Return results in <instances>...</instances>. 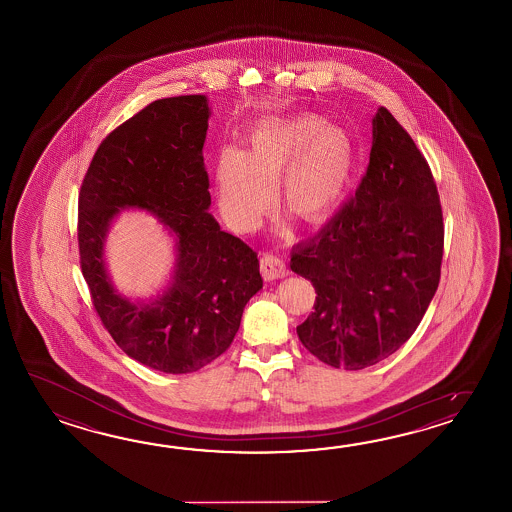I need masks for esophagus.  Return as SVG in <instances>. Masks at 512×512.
<instances>
[{
	"label": "esophagus",
	"mask_w": 512,
	"mask_h": 512,
	"mask_svg": "<svg viewBox=\"0 0 512 512\" xmlns=\"http://www.w3.org/2000/svg\"><path fill=\"white\" fill-rule=\"evenodd\" d=\"M260 265L261 274H263L265 280H278V278H283V276L289 274L287 269H285V263H283L282 258L278 254H274V252L263 254Z\"/></svg>",
	"instance_id": "esophagus-1"
}]
</instances>
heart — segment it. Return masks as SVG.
<instances>
[{"label": "heart", "instance_id": "1", "mask_svg": "<svg viewBox=\"0 0 512 512\" xmlns=\"http://www.w3.org/2000/svg\"><path fill=\"white\" fill-rule=\"evenodd\" d=\"M353 172L348 133L315 113L260 119L243 152L223 148L216 161L221 214L236 229L258 223L278 185L280 207L305 223H320L342 203Z\"/></svg>", "mask_w": 512, "mask_h": 512}]
</instances>
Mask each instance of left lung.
Segmentation results:
<instances>
[{"instance_id":"8db88e82","label":"left lung","mask_w":512,"mask_h":512,"mask_svg":"<svg viewBox=\"0 0 512 512\" xmlns=\"http://www.w3.org/2000/svg\"><path fill=\"white\" fill-rule=\"evenodd\" d=\"M370 164L355 196L313 240L291 251V271L313 283L315 311L296 327L316 359L364 370L414 335L443 260V212L412 137L377 109Z\"/></svg>"}]
</instances>
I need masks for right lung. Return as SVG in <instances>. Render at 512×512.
Segmentation results:
<instances>
[{"instance_id": "right-lung-1", "label": "right lung", "mask_w": 512, "mask_h": 512, "mask_svg": "<svg viewBox=\"0 0 512 512\" xmlns=\"http://www.w3.org/2000/svg\"><path fill=\"white\" fill-rule=\"evenodd\" d=\"M208 119L205 95L155 100L102 141L78 196L80 265L102 324L130 359L174 375L225 353L263 287L258 254L208 212ZM124 209L152 213L175 238L171 282L148 301L119 294L105 267Z\"/></svg>"}]
</instances>
